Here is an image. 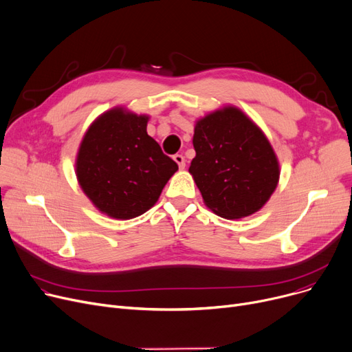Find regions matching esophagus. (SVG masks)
Returning <instances> with one entry per match:
<instances>
[{"label": "esophagus", "mask_w": 352, "mask_h": 352, "mask_svg": "<svg viewBox=\"0 0 352 352\" xmlns=\"http://www.w3.org/2000/svg\"><path fill=\"white\" fill-rule=\"evenodd\" d=\"M174 161L178 164L179 170H184V168H186V158H184V155H181V154H175V155H174Z\"/></svg>", "instance_id": "obj_1"}]
</instances>
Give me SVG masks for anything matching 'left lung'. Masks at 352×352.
Here are the masks:
<instances>
[{"instance_id": "obj_1", "label": "left lung", "mask_w": 352, "mask_h": 352, "mask_svg": "<svg viewBox=\"0 0 352 352\" xmlns=\"http://www.w3.org/2000/svg\"><path fill=\"white\" fill-rule=\"evenodd\" d=\"M190 173L217 215L236 219L260 210L280 178V166L263 131L235 107L199 120Z\"/></svg>"}]
</instances>
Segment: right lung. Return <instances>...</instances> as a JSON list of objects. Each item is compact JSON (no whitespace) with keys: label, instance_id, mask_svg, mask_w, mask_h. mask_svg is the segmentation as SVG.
Wrapping results in <instances>:
<instances>
[{"label":"right lung","instance_id":"right-lung-1","mask_svg":"<svg viewBox=\"0 0 352 352\" xmlns=\"http://www.w3.org/2000/svg\"><path fill=\"white\" fill-rule=\"evenodd\" d=\"M148 117L114 108L87 131L77 157V178L107 215L129 219L150 210L178 170L146 134Z\"/></svg>","mask_w":352,"mask_h":352}]
</instances>
